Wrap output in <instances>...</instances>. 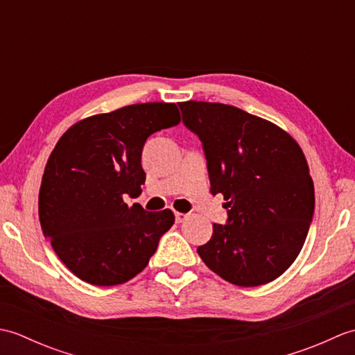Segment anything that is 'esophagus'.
Wrapping results in <instances>:
<instances>
[{"label": "esophagus", "mask_w": 355, "mask_h": 355, "mask_svg": "<svg viewBox=\"0 0 355 355\" xmlns=\"http://www.w3.org/2000/svg\"><path fill=\"white\" fill-rule=\"evenodd\" d=\"M187 220V215L186 214H182V212H177L175 214V221L177 223H184Z\"/></svg>", "instance_id": "34e87169"}]
</instances>
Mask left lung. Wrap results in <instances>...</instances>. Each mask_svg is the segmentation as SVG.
<instances>
[{
  "label": "left lung",
  "instance_id": "left-lung-1",
  "mask_svg": "<svg viewBox=\"0 0 355 355\" xmlns=\"http://www.w3.org/2000/svg\"><path fill=\"white\" fill-rule=\"evenodd\" d=\"M202 141L210 192L223 193L227 224L197 252L238 286L275 281L297 258L314 212V184L302 149L282 128L232 105L178 103Z\"/></svg>",
  "mask_w": 355,
  "mask_h": 355
}]
</instances>
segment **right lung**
I'll use <instances>...</instances> for the list:
<instances>
[{
	"label": "right lung",
	"instance_id": "1",
	"mask_svg": "<svg viewBox=\"0 0 355 355\" xmlns=\"http://www.w3.org/2000/svg\"><path fill=\"white\" fill-rule=\"evenodd\" d=\"M175 103H135L82 119L51 150L40 189L44 236L73 275L99 286L125 284L148 266L175 216L146 212L139 197L146 139L180 123Z\"/></svg>",
	"mask_w": 355,
	"mask_h": 355
}]
</instances>
